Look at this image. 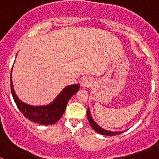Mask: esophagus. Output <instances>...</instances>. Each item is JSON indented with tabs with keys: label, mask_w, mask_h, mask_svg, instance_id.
<instances>
[{
	"label": "esophagus",
	"mask_w": 159,
	"mask_h": 159,
	"mask_svg": "<svg viewBox=\"0 0 159 159\" xmlns=\"http://www.w3.org/2000/svg\"><path fill=\"white\" fill-rule=\"evenodd\" d=\"M91 85H92V80H91V78H88V77L83 78L82 81H81V86L83 88H89L91 87Z\"/></svg>",
	"instance_id": "obj_1"
}]
</instances>
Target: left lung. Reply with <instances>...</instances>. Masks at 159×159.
<instances>
[{"label":"left lung","instance_id":"1","mask_svg":"<svg viewBox=\"0 0 159 159\" xmlns=\"http://www.w3.org/2000/svg\"><path fill=\"white\" fill-rule=\"evenodd\" d=\"M87 115H88V119H89V124L91 125V128L96 131V132L99 133L101 134H104V135H108V136H114V135H118V134H121L123 133V131H108V130H105L102 128H101L94 119L92 118L91 115V112H90V108H89L87 110Z\"/></svg>","mask_w":159,"mask_h":159}]
</instances>
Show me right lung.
Segmentation results:
<instances>
[{
  "instance_id": "add662e5",
  "label": "right lung",
  "mask_w": 159,
  "mask_h": 159,
  "mask_svg": "<svg viewBox=\"0 0 159 159\" xmlns=\"http://www.w3.org/2000/svg\"><path fill=\"white\" fill-rule=\"evenodd\" d=\"M11 73V90L13 98L18 109L24 116L30 121L40 125H48L57 122L66 109L67 104L72 96L79 90V84H71L65 87L55 98L54 101L47 105L34 106L28 105L18 98L14 89Z\"/></svg>"
}]
</instances>
